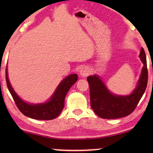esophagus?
<instances>
[{"instance_id": "obj_1", "label": "esophagus", "mask_w": 153, "mask_h": 153, "mask_svg": "<svg viewBox=\"0 0 153 153\" xmlns=\"http://www.w3.org/2000/svg\"><path fill=\"white\" fill-rule=\"evenodd\" d=\"M90 73H91V70H90V69L88 68H87V67H84V68H83L80 71L81 75L83 77L87 76Z\"/></svg>"}]
</instances>
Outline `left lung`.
I'll return each mask as SVG.
<instances>
[{"mask_svg":"<svg viewBox=\"0 0 153 153\" xmlns=\"http://www.w3.org/2000/svg\"><path fill=\"white\" fill-rule=\"evenodd\" d=\"M140 58L143 64V68L137 86L130 95H113L106 89L99 77L97 76L88 77L91 108L100 118H120L128 116L134 111L148 84L147 61L143 48L140 53Z\"/></svg>","mask_w":153,"mask_h":153,"instance_id":"obj_1","label":"left lung"}]
</instances>
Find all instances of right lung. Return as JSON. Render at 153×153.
Returning a JSON list of instances; mask_svg holds the SVG:
<instances>
[{
	"mask_svg": "<svg viewBox=\"0 0 153 153\" xmlns=\"http://www.w3.org/2000/svg\"><path fill=\"white\" fill-rule=\"evenodd\" d=\"M5 79L7 85L19 110L24 116L37 120H49L59 116L65 106V98L69 90L78 79L77 74H71L60 83L53 95L49 102L39 104H30L23 101L16 95L10 85L7 76V68L5 70Z\"/></svg>",
	"mask_w": 153,
	"mask_h": 153,
	"instance_id": "1",
	"label": "right lung"
}]
</instances>
